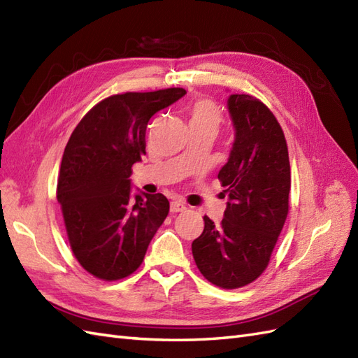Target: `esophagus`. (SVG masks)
Masks as SVG:
<instances>
[{
    "instance_id": "obj_1",
    "label": "esophagus",
    "mask_w": 358,
    "mask_h": 358,
    "mask_svg": "<svg viewBox=\"0 0 358 358\" xmlns=\"http://www.w3.org/2000/svg\"><path fill=\"white\" fill-rule=\"evenodd\" d=\"M187 207L185 203H181V201H172L171 203V212L172 213H178V212H185Z\"/></svg>"
}]
</instances>
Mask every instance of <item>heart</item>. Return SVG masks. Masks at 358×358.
<instances>
[{
  "instance_id": "1",
  "label": "heart",
  "mask_w": 358,
  "mask_h": 358,
  "mask_svg": "<svg viewBox=\"0 0 358 358\" xmlns=\"http://www.w3.org/2000/svg\"><path fill=\"white\" fill-rule=\"evenodd\" d=\"M189 125L190 127H204L210 128L215 133L224 121L221 107L210 98H198L187 106Z\"/></svg>"
}]
</instances>
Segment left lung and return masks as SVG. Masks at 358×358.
<instances>
[{
    "mask_svg": "<svg viewBox=\"0 0 358 358\" xmlns=\"http://www.w3.org/2000/svg\"><path fill=\"white\" fill-rule=\"evenodd\" d=\"M228 110L236 141L217 178L230 201L221 225L204 216L192 254L206 280L239 289L268 268L289 213L292 180L286 137L268 106L251 95H231Z\"/></svg>",
    "mask_w": 358,
    "mask_h": 358,
    "instance_id": "left-lung-1",
    "label": "left lung"
}]
</instances>
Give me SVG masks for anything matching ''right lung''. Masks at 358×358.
Masks as SVG:
<instances>
[{"instance_id":"right-lung-1","label":"right lung","mask_w":358,"mask_h":358,"mask_svg":"<svg viewBox=\"0 0 358 358\" xmlns=\"http://www.w3.org/2000/svg\"><path fill=\"white\" fill-rule=\"evenodd\" d=\"M185 94L182 87H169L104 98L69 137L57 201L71 250L95 278L116 281L131 275L169 213V201L162 194L133 198L130 176L145 155L150 119Z\"/></svg>"}]
</instances>
